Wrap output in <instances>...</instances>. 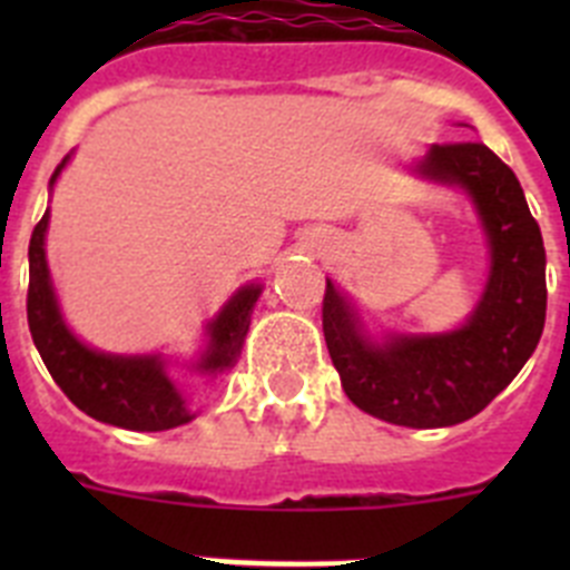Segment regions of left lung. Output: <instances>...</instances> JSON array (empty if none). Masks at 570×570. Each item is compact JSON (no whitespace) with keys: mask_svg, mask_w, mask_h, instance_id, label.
Segmentation results:
<instances>
[{"mask_svg":"<svg viewBox=\"0 0 570 570\" xmlns=\"http://www.w3.org/2000/svg\"><path fill=\"white\" fill-rule=\"evenodd\" d=\"M414 170L460 185L476 205L491 250L480 305L448 334H387L374 342L328 279L322 331L356 407L394 425L445 428L480 414L533 354L546 328V248L520 179L482 142L434 145Z\"/></svg>","mask_w":570,"mask_h":570,"instance_id":"obj_1","label":"left lung"}]
</instances>
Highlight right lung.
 I'll use <instances>...</instances> for the list:
<instances>
[{
    "label": "right lung",
    "instance_id": "obj_1",
    "mask_svg": "<svg viewBox=\"0 0 570 570\" xmlns=\"http://www.w3.org/2000/svg\"><path fill=\"white\" fill-rule=\"evenodd\" d=\"M68 159L70 156H65L57 165L50 176V188ZM48 219L50 214L45 210L28 245V328L53 382L79 411L108 425L128 428V431H168V428L194 420L183 391L170 380L163 356L102 354L70 334L53 285H50L48 259H45ZM259 294L262 285H245L230 296L228 305L208 325V347L194 362V371L216 376L234 367Z\"/></svg>",
    "mask_w": 570,
    "mask_h": 570
}]
</instances>
